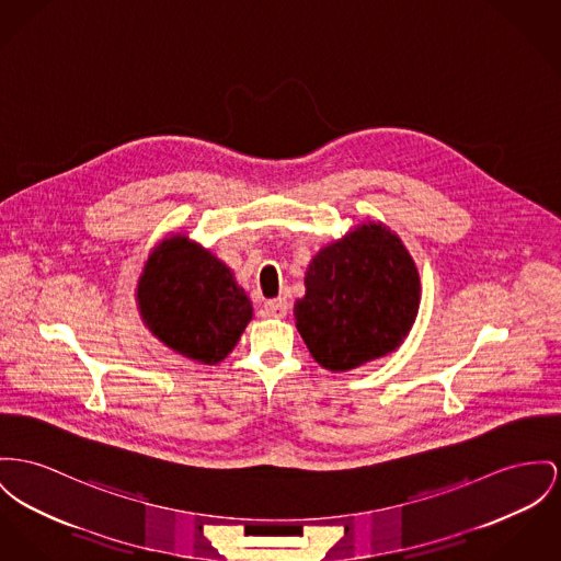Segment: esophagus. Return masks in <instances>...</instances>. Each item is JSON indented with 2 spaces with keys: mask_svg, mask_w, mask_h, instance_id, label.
Here are the masks:
<instances>
[{
  "mask_svg": "<svg viewBox=\"0 0 561 561\" xmlns=\"http://www.w3.org/2000/svg\"><path fill=\"white\" fill-rule=\"evenodd\" d=\"M265 314L274 317V319H283L289 312V301L285 298L270 299L265 301Z\"/></svg>",
  "mask_w": 561,
  "mask_h": 561,
  "instance_id": "1",
  "label": "esophagus"
}]
</instances>
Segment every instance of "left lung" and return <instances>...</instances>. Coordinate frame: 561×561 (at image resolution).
<instances>
[{
  "mask_svg": "<svg viewBox=\"0 0 561 561\" xmlns=\"http://www.w3.org/2000/svg\"><path fill=\"white\" fill-rule=\"evenodd\" d=\"M296 325L310 355L344 373L382 357L411 332L419 274L396 233L368 224L325 247L308 265Z\"/></svg>",
  "mask_w": 561,
  "mask_h": 561,
  "instance_id": "left-lung-1",
  "label": "left lung"
}]
</instances>
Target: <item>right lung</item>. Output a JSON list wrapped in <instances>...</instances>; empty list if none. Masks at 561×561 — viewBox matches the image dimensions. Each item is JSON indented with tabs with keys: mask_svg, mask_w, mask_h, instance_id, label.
<instances>
[{
	"mask_svg": "<svg viewBox=\"0 0 561 561\" xmlns=\"http://www.w3.org/2000/svg\"><path fill=\"white\" fill-rule=\"evenodd\" d=\"M150 332L202 364H219L253 317L247 294L229 267L185 236L163 240L138 283Z\"/></svg>",
	"mask_w": 561,
	"mask_h": 561,
	"instance_id": "1",
	"label": "right lung"
}]
</instances>
